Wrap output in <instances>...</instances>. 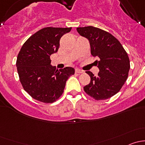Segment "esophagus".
I'll return each mask as SVG.
<instances>
[{
  "instance_id": "esophagus-1",
  "label": "esophagus",
  "mask_w": 145,
  "mask_h": 145,
  "mask_svg": "<svg viewBox=\"0 0 145 145\" xmlns=\"http://www.w3.org/2000/svg\"><path fill=\"white\" fill-rule=\"evenodd\" d=\"M75 72L76 73V74H82V73L84 72V71H83V70L80 69H76Z\"/></svg>"
}]
</instances>
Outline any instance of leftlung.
Wrapping results in <instances>:
<instances>
[{"label":"left lung","mask_w":145,"mask_h":145,"mask_svg":"<svg viewBox=\"0 0 145 145\" xmlns=\"http://www.w3.org/2000/svg\"><path fill=\"white\" fill-rule=\"evenodd\" d=\"M76 30L89 40L92 55L99 58L95 62L100 71L97 76L86 71L90 82L83 90L95 100L110 98L120 91L128 78L131 67L128 54L117 39L106 31L92 26Z\"/></svg>","instance_id":"8db88e82"}]
</instances>
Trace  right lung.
Listing matches in <instances>:
<instances>
[{"instance_id": "1", "label": "right lung", "mask_w": 145, "mask_h": 145, "mask_svg": "<svg viewBox=\"0 0 145 145\" xmlns=\"http://www.w3.org/2000/svg\"><path fill=\"white\" fill-rule=\"evenodd\" d=\"M69 28L45 27L27 39L17 58V72L22 86L34 100L52 103L62 96L67 79L74 69L56 70L50 65V55L57 52L59 40Z\"/></svg>"}]
</instances>
